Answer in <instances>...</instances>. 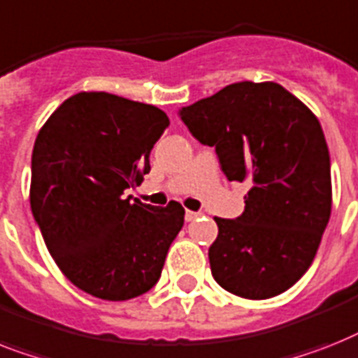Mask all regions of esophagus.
<instances>
[{"label":"esophagus","mask_w":358,"mask_h":358,"mask_svg":"<svg viewBox=\"0 0 358 358\" xmlns=\"http://www.w3.org/2000/svg\"><path fill=\"white\" fill-rule=\"evenodd\" d=\"M200 217V213H196V211H185V220H187V222H191V220H194V219H199Z\"/></svg>","instance_id":"1"}]
</instances>
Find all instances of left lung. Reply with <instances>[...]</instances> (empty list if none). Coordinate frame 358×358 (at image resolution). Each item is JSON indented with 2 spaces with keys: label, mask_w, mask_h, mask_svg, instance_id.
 Returning <instances> with one entry per match:
<instances>
[{
  "label": "left lung",
  "mask_w": 358,
  "mask_h": 358,
  "mask_svg": "<svg viewBox=\"0 0 358 358\" xmlns=\"http://www.w3.org/2000/svg\"><path fill=\"white\" fill-rule=\"evenodd\" d=\"M215 147L229 182H248L245 211L219 219L215 281L248 300L290 289L307 272L331 217V162L320 121L275 83H235L180 110Z\"/></svg>",
  "instance_id": "left-lung-1"
}]
</instances>
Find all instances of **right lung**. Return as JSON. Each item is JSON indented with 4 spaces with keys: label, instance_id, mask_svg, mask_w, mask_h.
Instances as JSON below:
<instances>
[{
    "label": "right lung",
    "instance_id": "obj_1",
    "mask_svg": "<svg viewBox=\"0 0 358 358\" xmlns=\"http://www.w3.org/2000/svg\"><path fill=\"white\" fill-rule=\"evenodd\" d=\"M169 117L152 104L106 92L66 99L36 136L31 209L49 254L75 287L108 301L158 283L184 208L124 199L143 182Z\"/></svg>",
    "mask_w": 358,
    "mask_h": 358
}]
</instances>
